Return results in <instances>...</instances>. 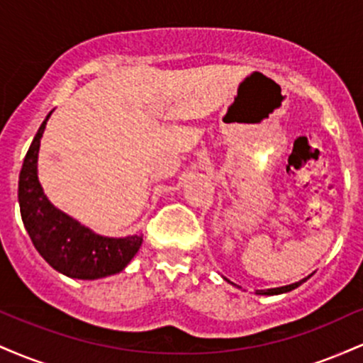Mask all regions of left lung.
<instances>
[{"label":"left lung","mask_w":363,"mask_h":363,"mask_svg":"<svg viewBox=\"0 0 363 363\" xmlns=\"http://www.w3.org/2000/svg\"><path fill=\"white\" fill-rule=\"evenodd\" d=\"M309 277H311V274H309ZM309 277L303 278V280H301V281L291 283V285H286V286H278V289H268V290H256V294H259V295H278V294H286V291H291L294 289H297V286H301L303 281L309 280ZM225 280H227V278H225ZM227 281H228V280H227ZM228 283H230V281H228ZM232 285H234V283H232Z\"/></svg>","instance_id":"1"}]
</instances>
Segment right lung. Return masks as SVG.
Returning a JSON list of instances; mask_svg holds the SVG:
<instances>
[{
  "instance_id": "1",
  "label": "right lung",
  "mask_w": 363,
  "mask_h": 363,
  "mask_svg": "<svg viewBox=\"0 0 363 363\" xmlns=\"http://www.w3.org/2000/svg\"><path fill=\"white\" fill-rule=\"evenodd\" d=\"M48 118L40 124L18 177L22 222L32 244L56 272L78 280H97L123 272L138 252L143 235L104 237L57 210L44 194L37 177V157Z\"/></svg>"
}]
</instances>
